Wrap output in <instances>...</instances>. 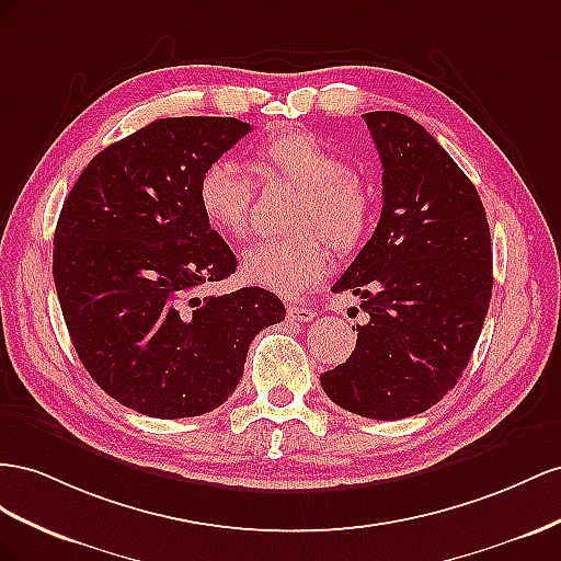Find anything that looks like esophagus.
I'll use <instances>...</instances> for the list:
<instances>
[{"mask_svg":"<svg viewBox=\"0 0 561 561\" xmlns=\"http://www.w3.org/2000/svg\"><path fill=\"white\" fill-rule=\"evenodd\" d=\"M286 317L291 319V322H312V319L317 317L314 308L310 306H298V302H291V306H286Z\"/></svg>","mask_w":561,"mask_h":561,"instance_id":"1","label":"esophagus"}]
</instances>
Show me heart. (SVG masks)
Here are the masks:
<instances>
[{
  "label": "heart",
  "mask_w": 561,
  "mask_h": 561,
  "mask_svg": "<svg viewBox=\"0 0 561 561\" xmlns=\"http://www.w3.org/2000/svg\"><path fill=\"white\" fill-rule=\"evenodd\" d=\"M259 167L270 179L296 187L284 216L289 234L263 239L242 255V277L284 298H296L331 270V247L352 251L371 226L374 197L343 157L327 142L298 129L261 142ZM253 183L228 157L206 164L197 181V204L218 234L244 237L251 220Z\"/></svg>",
  "instance_id": "obj_1"
}]
</instances>
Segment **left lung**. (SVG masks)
I'll return each mask as SVG.
<instances>
[{"instance_id": "8db88e82", "label": "left lung", "mask_w": 561, "mask_h": 561, "mask_svg": "<svg viewBox=\"0 0 561 561\" xmlns=\"http://www.w3.org/2000/svg\"><path fill=\"white\" fill-rule=\"evenodd\" d=\"M364 122L382 164V211L333 291L362 296L369 324L319 380L341 409L399 421L435 407L466 371L491 302V232L474 185L419 122L388 110Z\"/></svg>"}]
</instances>
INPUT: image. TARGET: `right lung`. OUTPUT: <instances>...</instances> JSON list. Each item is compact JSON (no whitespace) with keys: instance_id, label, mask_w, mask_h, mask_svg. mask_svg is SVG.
<instances>
[{"instance_id":"obj_1","label":"right lung","mask_w":561,"mask_h":561,"mask_svg":"<svg viewBox=\"0 0 561 561\" xmlns=\"http://www.w3.org/2000/svg\"><path fill=\"white\" fill-rule=\"evenodd\" d=\"M249 131L234 117L157 119L95 154L62 204L54 282L77 357L142 415L218 409L255 333L286 314L261 286L199 294L237 259L204 220L197 181Z\"/></svg>"}]
</instances>
